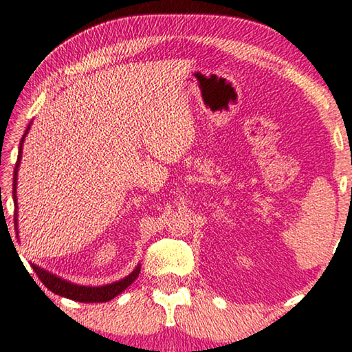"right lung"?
<instances>
[{
    "label": "right lung",
    "instance_id": "1",
    "mask_svg": "<svg viewBox=\"0 0 352 352\" xmlns=\"http://www.w3.org/2000/svg\"><path fill=\"white\" fill-rule=\"evenodd\" d=\"M28 130H29V126H28L26 132H25V135H23V138L20 141L19 160H16L15 170H14V190H12V194H14V204H15V212H14L15 230H19V228H16V174H19V166H20V162H21L23 141H25V136L28 133ZM32 269H34L35 273H37L40 281L45 284V287H47L51 292H54L56 295H60V296H65V298H69V300L80 301V302H105V301L113 300V298H115L116 295H119L121 292L126 290L129 285L132 284L136 278H138L141 267L140 265L136 267V269L132 273H130L129 276L121 279V281L113 283V284H107V285H102V287H85V285L71 284L68 281H63V279H60V278H57L56 275H51L50 272L40 269V267L34 265V264H32Z\"/></svg>",
    "mask_w": 352,
    "mask_h": 352
}]
</instances>
